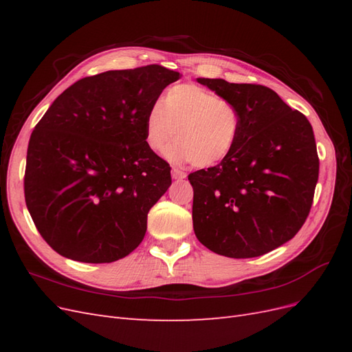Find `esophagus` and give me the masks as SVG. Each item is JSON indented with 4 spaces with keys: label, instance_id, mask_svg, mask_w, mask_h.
<instances>
[{
    "label": "esophagus",
    "instance_id": "1",
    "mask_svg": "<svg viewBox=\"0 0 352 352\" xmlns=\"http://www.w3.org/2000/svg\"><path fill=\"white\" fill-rule=\"evenodd\" d=\"M172 177L173 179H185L186 175L182 172V170H179L177 167H173L172 168Z\"/></svg>",
    "mask_w": 352,
    "mask_h": 352
}]
</instances>
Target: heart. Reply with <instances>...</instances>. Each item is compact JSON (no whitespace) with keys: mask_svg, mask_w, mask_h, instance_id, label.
Masks as SVG:
<instances>
[{"mask_svg":"<svg viewBox=\"0 0 352 352\" xmlns=\"http://www.w3.org/2000/svg\"><path fill=\"white\" fill-rule=\"evenodd\" d=\"M241 132V114L228 100L194 83H179L155 101L145 116V138L151 150H167L175 163L210 167L225 160Z\"/></svg>","mask_w":352,"mask_h":352,"instance_id":"b5f03b06","label":"heart"}]
</instances>
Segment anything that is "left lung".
Wrapping results in <instances>:
<instances>
[{"label":"left lung","mask_w":352,"mask_h":352,"mask_svg":"<svg viewBox=\"0 0 352 352\" xmlns=\"http://www.w3.org/2000/svg\"><path fill=\"white\" fill-rule=\"evenodd\" d=\"M197 82L235 105L241 132L225 160L188 176L194 232L216 254L258 257L292 239L310 212L318 179L313 127L270 88Z\"/></svg>","instance_id":"1"}]
</instances>
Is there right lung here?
I'll return each instance as SVG.
<instances>
[{
    "instance_id": "obj_1",
    "label": "right lung",
    "mask_w": 352,
    "mask_h": 352,
    "mask_svg": "<svg viewBox=\"0 0 352 352\" xmlns=\"http://www.w3.org/2000/svg\"><path fill=\"white\" fill-rule=\"evenodd\" d=\"M179 76L151 65L83 78L35 126L25 199L63 257L111 263L142 242L148 211L172 185L170 166L146 144L145 116Z\"/></svg>"
}]
</instances>
